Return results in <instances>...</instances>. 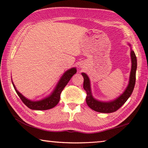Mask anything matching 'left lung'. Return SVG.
Returning a JSON list of instances; mask_svg holds the SVG:
<instances>
[{"label":"left lung","mask_w":148,"mask_h":148,"mask_svg":"<svg viewBox=\"0 0 148 148\" xmlns=\"http://www.w3.org/2000/svg\"><path fill=\"white\" fill-rule=\"evenodd\" d=\"M129 45L131 47L130 44H129ZM131 58L132 65H131L130 82H129L127 87L122 95H121L119 98L111 101L103 102L98 101L94 98L92 95V92H91L89 78H88L87 74L82 73V75L83 76V79H84L83 88L87 92L86 102L90 109L99 112L111 113V112L116 111L128 100V98L130 97L133 92L134 87H135L136 82V67H137V61H136V55L134 51L132 50H131Z\"/></svg>","instance_id":"8db88e82"}]
</instances>
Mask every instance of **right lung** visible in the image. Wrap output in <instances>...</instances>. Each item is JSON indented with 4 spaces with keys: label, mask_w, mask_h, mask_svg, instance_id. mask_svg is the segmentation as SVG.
<instances>
[{
    "label": "right lung",
    "mask_w": 148,
    "mask_h": 148,
    "mask_svg": "<svg viewBox=\"0 0 148 148\" xmlns=\"http://www.w3.org/2000/svg\"><path fill=\"white\" fill-rule=\"evenodd\" d=\"M76 69L72 68L66 71L63 76L61 77L60 82H58V85H56V87L53 90V92L48 97L42 99L39 101H32L26 98L25 96L21 95L18 91L16 89L15 86L12 82L16 92L19 96L21 100L25 103L28 108L33 110H47L52 109L54 107L57 105L60 100L61 93L65 88L67 83L71 79V77L74 74L76 73Z\"/></svg>",
    "instance_id": "1"
}]
</instances>
